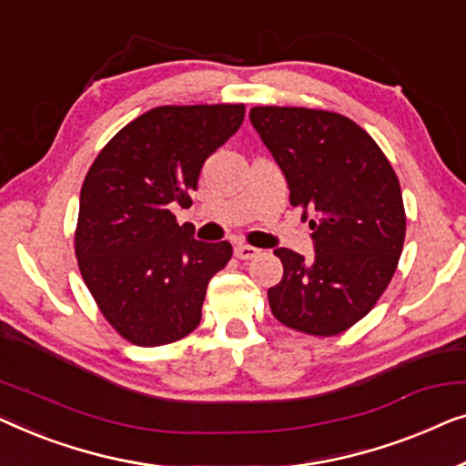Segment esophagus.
I'll use <instances>...</instances> for the list:
<instances>
[{
    "label": "esophagus",
    "mask_w": 466,
    "mask_h": 466,
    "mask_svg": "<svg viewBox=\"0 0 466 466\" xmlns=\"http://www.w3.org/2000/svg\"><path fill=\"white\" fill-rule=\"evenodd\" d=\"M234 253H236V258H238V259H253V258H258V255H259V248L251 247V245H238L234 248Z\"/></svg>",
    "instance_id": "obj_1"
}]
</instances>
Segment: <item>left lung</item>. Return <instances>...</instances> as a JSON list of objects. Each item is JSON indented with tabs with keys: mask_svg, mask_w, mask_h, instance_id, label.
I'll use <instances>...</instances> for the list:
<instances>
[{
	"mask_svg": "<svg viewBox=\"0 0 466 466\" xmlns=\"http://www.w3.org/2000/svg\"><path fill=\"white\" fill-rule=\"evenodd\" d=\"M253 128L283 168L289 200L312 215L314 258L277 248L283 279L268 289L272 314L308 336H338L376 306L405 240L401 186L378 143L336 111L261 105Z\"/></svg>",
	"mask_w": 466,
	"mask_h": 466,
	"instance_id": "8db88e82",
	"label": "left lung"
}]
</instances>
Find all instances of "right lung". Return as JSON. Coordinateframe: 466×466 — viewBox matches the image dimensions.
Segmentation results:
<instances>
[{"label":"right lung","mask_w":466,"mask_h":466,"mask_svg":"<svg viewBox=\"0 0 466 466\" xmlns=\"http://www.w3.org/2000/svg\"><path fill=\"white\" fill-rule=\"evenodd\" d=\"M245 120V105H162L111 137L80 192L76 258L105 320L130 344L165 346L200 323L207 285L232 245L179 226L200 168Z\"/></svg>","instance_id":"1"}]
</instances>
